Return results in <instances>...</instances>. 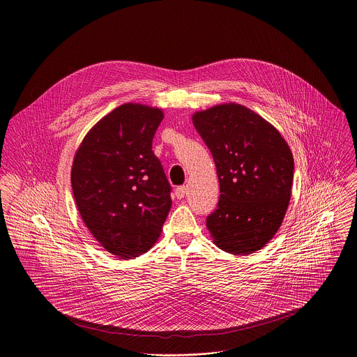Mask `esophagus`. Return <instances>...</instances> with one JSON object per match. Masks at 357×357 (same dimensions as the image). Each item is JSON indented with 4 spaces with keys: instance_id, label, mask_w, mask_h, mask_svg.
<instances>
[{
    "instance_id": "34e87169",
    "label": "esophagus",
    "mask_w": 357,
    "mask_h": 357,
    "mask_svg": "<svg viewBox=\"0 0 357 357\" xmlns=\"http://www.w3.org/2000/svg\"><path fill=\"white\" fill-rule=\"evenodd\" d=\"M185 192H187V188H185L184 185L177 187V188H176V191H174V194H176L177 199H183V198L185 197Z\"/></svg>"
}]
</instances>
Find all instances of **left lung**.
<instances>
[{"label": "left lung", "mask_w": 357, "mask_h": 357, "mask_svg": "<svg viewBox=\"0 0 357 357\" xmlns=\"http://www.w3.org/2000/svg\"><path fill=\"white\" fill-rule=\"evenodd\" d=\"M192 122L220 181V201L206 227L221 250L252 255L275 236L289 207L294 177L290 147L275 126L241 104L198 111Z\"/></svg>", "instance_id": "1"}]
</instances>
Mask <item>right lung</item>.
<instances>
[{"label":"right lung","instance_id":"1","mask_svg":"<svg viewBox=\"0 0 357 357\" xmlns=\"http://www.w3.org/2000/svg\"><path fill=\"white\" fill-rule=\"evenodd\" d=\"M162 119L159 108L122 104L88 132L74 156L78 211L95 239L122 259L153 248L172 207V187L153 153Z\"/></svg>","mask_w":357,"mask_h":357}]
</instances>
